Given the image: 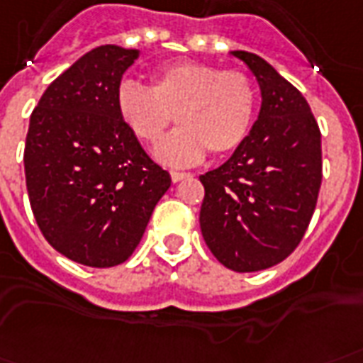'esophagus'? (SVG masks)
<instances>
[{"instance_id":"esophagus-1","label":"esophagus","mask_w":363,"mask_h":363,"mask_svg":"<svg viewBox=\"0 0 363 363\" xmlns=\"http://www.w3.org/2000/svg\"><path fill=\"white\" fill-rule=\"evenodd\" d=\"M190 173H182V171H171V181L179 182L182 179H189Z\"/></svg>"}]
</instances>
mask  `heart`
Here are the masks:
<instances>
[{
    "mask_svg": "<svg viewBox=\"0 0 363 363\" xmlns=\"http://www.w3.org/2000/svg\"><path fill=\"white\" fill-rule=\"evenodd\" d=\"M150 88L123 80L115 106L125 127L144 144H157L171 125L179 128L155 147V160L186 167L235 152L248 136L256 113V86L240 71H219L196 61H177L152 72Z\"/></svg>",
    "mask_w": 363,
    "mask_h": 363,
    "instance_id": "1",
    "label": "heart"
}]
</instances>
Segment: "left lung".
I'll use <instances>...</instances> for the list:
<instances>
[{"mask_svg": "<svg viewBox=\"0 0 363 363\" xmlns=\"http://www.w3.org/2000/svg\"><path fill=\"white\" fill-rule=\"evenodd\" d=\"M256 77L262 107L235 154L200 177V229L238 273L273 267L304 236L321 186V133L308 101L256 53L230 52Z\"/></svg>", "mask_w": 363, "mask_h": 363, "instance_id": "8db88e82", "label": "left lung"}]
</instances>
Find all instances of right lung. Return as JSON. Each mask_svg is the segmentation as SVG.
<instances>
[{"label":"right lung","instance_id":"add662e5","mask_svg":"<svg viewBox=\"0 0 363 363\" xmlns=\"http://www.w3.org/2000/svg\"><path fill=\"white\" fill-rule=\"evenodd\" d=\"M138 55L99 45L48 86L30 115L24 174L32 213L59 254L88 267L127 262L171 186L115 106Z\"/></svg>","mask_w":363,"mask_h":363}]
</instances>
